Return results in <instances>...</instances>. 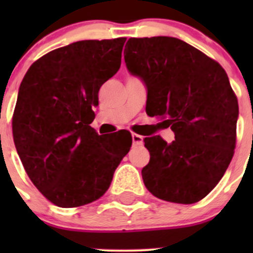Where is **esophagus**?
<instances>
[{
  "mask_svg": "<svg viewBox=\"0 0 253 253\" xmlns=\"http://www.w3.org/2000/svg\"><path fill=\"white\" fill-rule=\"evenodd\" d=\"M131 139H133V144H134V146H142V143H143V137H142V135H139V134L133 133V134H131Z\"/></svg>",
  "mask_w": 253,
  "mask_h": 253,
  "instance_id": "1",
  "label": "esophagus"
}]
</instances>
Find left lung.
Returning a JSON list of instances; mask_svg holds the SVG:
<instances>
[{
	"label": "left lung",
	"mask_w": 253,
	"mask_h": 253,
	"mask_svg": "<svg viewBox=\"0 0 253 253\" xmlns=\"http://www.w3.org/2000/svg\"><path fill=\"white\" fill-rule=\"evenodd\" d=\"M126 68L147 87L146 111L171 126L175 140L144 138L143 182L156 198L193 204L216 186L234 148L238 101L223 67L177 38H130Z\"/></svg>",
	"instance_id": "8db88e82"
}]
</instances>
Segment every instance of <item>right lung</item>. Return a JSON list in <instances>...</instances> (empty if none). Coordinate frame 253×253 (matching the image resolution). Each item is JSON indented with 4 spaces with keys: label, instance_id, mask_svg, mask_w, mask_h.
<instances>
[{
    "label": "right lung",
    "instance_id": "add662e5",
    "mask_svg": "<svg viewBox=\"0 0 253 253\" xmlns=\"http://www.w3.org/2000/svg\"><path fill=\"white\" fill-rule=\"evenodd\" d=\"M126 38L82 40L49 51L22 80L12 116L19 157L49 202L76 208L101 198L131 147L129 131L99 135V90L120 68Z\"/></svg>",
    "mask_w": 253,
    "mask_h": 253
}]
</instances>
